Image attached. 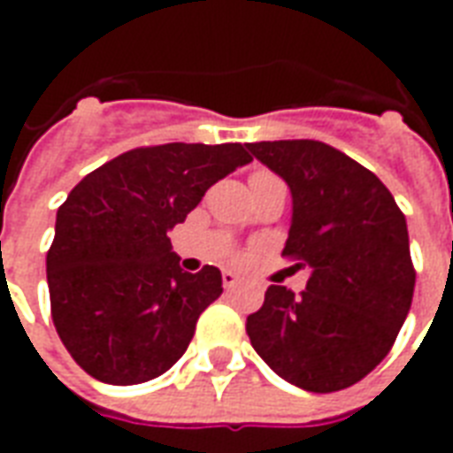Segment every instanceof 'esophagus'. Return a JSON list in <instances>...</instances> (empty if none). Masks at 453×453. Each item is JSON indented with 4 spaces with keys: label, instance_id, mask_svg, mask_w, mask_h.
<instances>
[{
    "label": "esophagus",
    "instance_id": "34e87169",
    "mask_svg": "<svg viewBox=\"0 0 453 453\" xmlns=\"http://www.w3.org/2000/svg\"><path fill=\"white\" fill-rule=\"evenodd\" d=\"M237 281H240V279H237L235 272H227V269L223 272V286H226V288H235Z\"/></svg>",
    "mask_w": 453,
    "mask_h": 453
}]
</instances>
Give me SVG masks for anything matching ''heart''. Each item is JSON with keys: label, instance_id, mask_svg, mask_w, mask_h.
Wrapping results in <instances>:
<instances>
[{"label": "heart", "instance_id": "obj_1", "mask_svg": "<svg viewBox=\"0 0 453 453\" xmlns=\"http://www.w3.org/2000/svg\"><path fill=\"white\" fill-rule=\"evenodd\" d=\"M255 177H257V174H255Z\"/></svg>", "mask_w": 453, "mask_h": 453}]
</instances>
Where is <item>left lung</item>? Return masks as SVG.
<instances>
[{"mask_svg":"<svg viewBox=\"0 0 453 453\" xmlns=\"http://www.w3.org/2000/svg\"><path fill=\"white\" fill-rule=\"evenodd\" d=\"M247 150L291 188L284 255L308 269L301 296L269 286L247 318L266 366L311 393L354 386L388 354L408 318L415 269L408 223L373 172L318 140Z\"/></svg>","mask_w":453,"mask_h":453,"instance_id":"left-lung-1","label":"left lung"}]
</instances>
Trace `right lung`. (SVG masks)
I'll return each instance as SVG.
<instances>
[{
	"label": "right lung",
	"mask_w": 453,
	"mask_h": 453,
	"mask_svg": "<svg viewBox=\"0 0 453 453\" xmlns=\"http://www.w3.org/2000/svg\"><path fill=\"white\" fill-rule=\"evenodd\" d=\"M247 162L240 142L130 150L87 174L58 208L45 257L50 311L89 376L135 386L181 359L198 315L223 294V276L216 266L184 272L169 230Z\"/></svg>",
	"instance_id": "1"
}]
</instances>
